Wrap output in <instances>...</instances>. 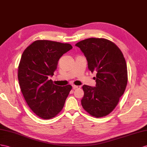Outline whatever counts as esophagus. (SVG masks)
<instances>
[{
  "instance_id": "obj_1",
  "label": "esophagus",
  "mask_w": 147,
  "mask_h": 147,
  "mask_svg": "<svg viewBox=\"0 0 147 147\" xmlns=\"http://www.w3.org/2000/svg\"><path fill=\"white\" fill-rule=\"evenodd\" d=\"M72 87H73V89L81 88V86H76V85H73Z\"/></svg>"
}]
</instances>
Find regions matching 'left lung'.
<instances>
[{
  "label": "left lung",
  "mask_w": 147,
  "mask_h": 147,
  "mask_svg": "<svg viewBox=\"0 0 147 147\" xmlns=\"http://www.w3.org/2000/svg\"><path fill=\"white\" fill-rule=\"evenodd\" d=\"M88 61V69L96 71L95 87L82 86L84 109L95 117L107 115L117 105L127 84V67L122 51L112 41L91 38L76 44Z\"/></svg>",
  "instance_id": "1"
}]
</instances>
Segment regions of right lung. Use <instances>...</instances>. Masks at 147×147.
<instances>
[{
    "mask_svg": "<svg viewBox=\"0 0 147 147\" xmlns=\"http://www.w3.org/2000/svg\"><path fill=\"white\" fill-rule=\"evenodd\" d=\"M73 47L49 40H36L25 49L18 65V79L28 106L43 119L54 117L62 110L72 89L53 83L59 58Z\"/></svg>",
    "mask_w": 147,
    "mask_h": 147,
    "instance_id": "add662e5",
    "label": "right lung"
}]
</instances>
